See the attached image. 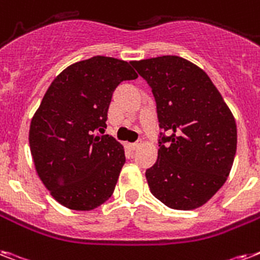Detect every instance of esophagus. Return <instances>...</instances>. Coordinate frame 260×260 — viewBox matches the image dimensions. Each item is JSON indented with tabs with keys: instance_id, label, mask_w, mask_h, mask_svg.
<instances>
[{
	"instance_id": "esophagus-1",
	"label": "esophagus",
	"mask_w": 260,
	"mask_h": 260,
	"mask_svg": "<svg viewBox=\"0 0 260 260\" xmlns=\"http://www.w3.org/2000/svg\"><path fill=\"white\" fill-rule=\"evenodd\" d=\"M141 145H143V141L139 140V141H136V143H131L129 147H131V149H137V148H140Z\"/></svg>"
}]
</instances>
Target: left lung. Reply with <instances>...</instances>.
<instances>
[{
    "mask_svg": "<svg viewBox=\"0 0 260 260\" xmlns=\"http://www.w3.org/2000/svg\"><path fill=\"white\" fill-rule=\"evenodd\" d=\"M155 96L160 128L156 163L145 171L156 199L174 210L206 204L229 178L238 132L233 112L206 72L179 56L132 61ZM170 142V146H164Z\"/></svg>",
    "mask_w": 260,
    "mask_h": 260,
    "instance_id": "8db88e82",
    "label": "left lung"
}]
</instances>
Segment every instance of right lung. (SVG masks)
Returning a JSON list of instances; mask_svg holds the SVG:
<instances>
[{"mask_svg": "<svg viewBox=\"0 0 260 260\" xmlns=\"http://www.w3.org/2000/svg\"><path fill=\"white\" fill-rule=\"evenodd\" d=\"M135 79L129 62L94 56L65 68L42 97L29 129L31 157L50 195L69 210H94L115 191L124 147L94 132L107 128L117 85Z\"/></svg>", "mask_w": 260, "mask_h": 260, "instance_id": "obj_1", "label": "right lung"}]
</instances>
